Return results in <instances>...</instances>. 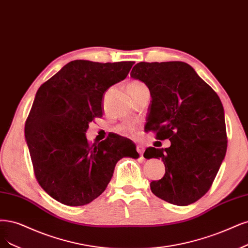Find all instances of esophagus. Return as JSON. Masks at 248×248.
Returning <instances> with one entry per match:
<instances>
[{"label": "esophagus", "mask_w": 248, "mask_h": 248, "mask_svg": "<svg viewBox=\"0 0 248 248\" xmlns=\"http://www.w3.org/2000/svg\"><path fill=\"white\" fill-rule=\"evenodd\" d=\"M136 151H138V153L140 154V155H142L144 152V147L141 146V144H138V146H136Z\"/></svg>", "instance_id": "1"}]
</instances>
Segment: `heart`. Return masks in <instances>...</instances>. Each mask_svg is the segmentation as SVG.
Here are the masks:
<instances>
[{"mask_svg": "<svg viewBox=\"0 0 248 248\" xmlns=\"http://www.w3.org/2000/svg\"><path fill=\"white\" fill-rule=\"evenodd\" d=\"M141 87H144L143 83H141L139 80H133L129 84H128V91L132 92V91L138 90ZM135 128H136L135 125L132 124V123H124V124H121V125H118L116 127V131L118 133H120V134L127 135L129 133H133L135 131Z\"/></svg>", "mask_w": 248, "mask_h": 248, "instance_id": "b5f03b06", "label": "heart"}]
</instances>
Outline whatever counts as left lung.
<instances>
[{
    "label": "left lung",
    "instance_id": "8db88e82",
    "mask_svg": "<svg viewBox=\"0 0 248 248\" xmlns=\"http://www.w3.org/2000/svg\"><path fill=\"white\" fill-rule=\"evenodd\" d=\"M152 96L149 130L165 149L151 147L144 158L162 159L165 174L150 185L154 195L178 206L205 195L227 152L224 108L218 95L193 67L183 62H139L130 73ZM160 142V141H158Z\"/></svg>",
    "mask_w": 248,
    "mask_h": 248
}]
</instances>
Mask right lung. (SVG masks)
<instances>
[{"mask_svg": "<svg viewBox=\"0 0 248 248\" xmlns=\"http://www.w3.org/2000/svg\"><path fill=\"white\" fill-rule=\"evenodd\" d=\"M133 64L73 61L37 91L25 121V139L39 185L64 205L81 206L96 199L119 160L139 158L136 151H124L117 135L99 143H90L85 135L89 123L102 116L104 93L124 80Z\"/></svg>", "mask_w": 248, "mask_h": 248, "instance_id": "add662e5", "label": "right lung"}]
</instances>
